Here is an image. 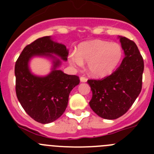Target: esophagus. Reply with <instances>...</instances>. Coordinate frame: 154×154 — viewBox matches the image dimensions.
<instances>
[{"mask_svg":"<svg viewBox=\"0 0 154 154\" xmlns=\"http://www.w3.org/2000/svg\"><path fill=\"white\" fill-rule=\"evenodd\" d=\"M80 82H86L87 79L85 78V77H83V76H81V77H80Z\"/></svg>","mask_w":154,"mask_h":154,"instance_id":"obj_1","label":"esophagus"}]
</instances>
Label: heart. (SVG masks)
<instances>
[{"label": "heart", "instance_id": "b5f03b06", "mask_svg": "<svg viewBox=\"0 0 154 154\" xmlns=\"http://www.w3.org/2000/svg\"><path fill=\"white\" fill-rule=\"evenodd\" d=\"M122 56V48L117 43L92 40L81 43L77 51L69 55V63L76 68L87 62V69L90 75L103 78L115 70Z\"/></svg>", "mask_w": 154, "mask_h": 154}]
</instances>
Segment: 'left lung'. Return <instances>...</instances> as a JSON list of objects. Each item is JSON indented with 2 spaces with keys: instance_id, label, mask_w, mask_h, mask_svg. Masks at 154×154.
I'll return each mask as SVG.
<instances>
[{
  "instance_id": "1",
  "label": "left lung",
  "mask_w": 154,
  "mask_h": 154,
  "mask_svg": "<svg viewBox=\"0 0 154 154\" xmlns=\"http://www.w3.org/2000/svg\"><path fill=\"white\" fill-rule=\"evenodd\" d=\"M118 38L125 57L110 75L101 80H88L92 92L91 109L99 116L115 119L126 113L142 89L144 64L135 42L125 37Z\"/></svg>"
}]
</instances>
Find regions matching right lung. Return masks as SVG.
Returning a JSON list of instances; mask_svg holds the SVG:
<instances>
[{
	"instance_id": "1",
	"label": "right lung",
	"mask_w": 154,
	"mask_h": 154,
	"mask_svg": "<svg viewBox=\"0 0 154 154\" xmlns=\"http://www.w3.org/2000/svg\"><path fill=\"white\" fill-rule=\"evenodd\" d=\"M69 49L52 37L37 39L24 48L15 64L16 94L24 111L32 119L46 124L56 120L65 112L69 96L79 84V77L64 73L59 69L66 62ZM35 57L51 61V72L37 76L31 72L29 62Z\"/></svg>"
}]
</instances>
